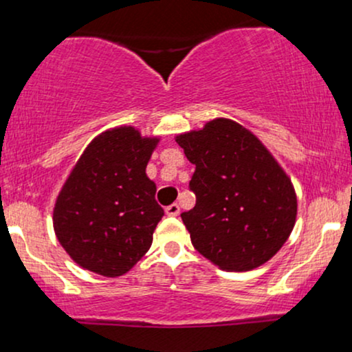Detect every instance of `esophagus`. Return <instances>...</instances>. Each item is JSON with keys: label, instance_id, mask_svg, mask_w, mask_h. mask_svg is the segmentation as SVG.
<instances>
[{"label": "esophagus", "instance_id": "1", "mask_svg": "<svg viewBox=\"0 0 352 352\" xmlns=\"http://www.w3.org/2000/svg\"><path fill=\"white\" fill-rule=\"evenodd\" d=\"M165 213H167L168 217H177L180 213V207H179V204H172V205H168L167 208H165Z\"/></svg>", "mask_w": 352, "mask_h": 352}]
</instances>
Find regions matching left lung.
<instances>
[{"instance_id":"obj_1","label":"left lung","mask_w":352,"mask_h":352,"mask_svg":"<svg viewBox=\"0 0 352 352\" xmlns=\"http://www.w3.org/2000/svg\"><path fill=\"white\" fill-rule=\"evenodd\" d=\"M177 144L195 165L188 187L197 204L180 217L197 252L227 272L266 263L296 221L288 175L252 132L230 119L210 120Z\"/></svg>"}]
</instances>
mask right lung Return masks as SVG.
Instances as JSON below:
<instances>
[{
  "label": "right lung",
  "mask_w": 352,
  "mask_h": 352,
  "mask_svg": "<svg viewBox=\"0 0 352 352\" xmlns=\"http://www.w3.org/2000/svg\"><path fill=\"white\" fill-rule=\"evenodd\" d=\"M159 139L134 127L96 137L72 168L52 213L59 243L79 266L107 278L127 273L152 245L164 210L145 175Z\"/></svg>",
  "instance_id": "add662e5"
}]
</instances>
